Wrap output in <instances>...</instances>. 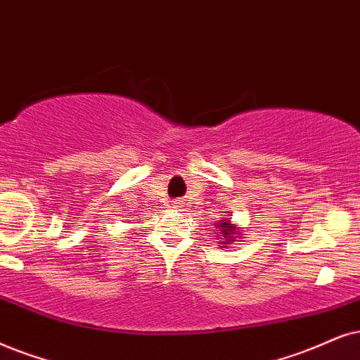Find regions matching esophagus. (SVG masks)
<instances>
[{
  "label": "esophagus",
  "mask_w": 360,
  "mask_h": 360,
  "mask_svg": "<svg viewBox=\"0 0 360 360\" xmlns=\"http://www.w3.org/2000/svg\"><path fill=\"white\" fill-rule=\"evenodd\" d=\"M172 207H174V209L181 207V202H179V201H174V202H172Z\"/></svg>",
  "instance_id": "obj_1"
}]
</instances>
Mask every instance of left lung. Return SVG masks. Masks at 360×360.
Instances as JSON below:
<instances>
[{"label":"left lung","mask_w":360,"mask_h":360,"mask_svg":"<svg viewBox=\"0 0 360 360\" xmlns=\"http://www.w3.org/2000/svg\"><path fill=\"white\" fill-rule=\"evenodd\" d=\"M219 227H221V234L224 236V238H226V243H227V240H229L227 238H234L233 226H231L229 222H221ZM231 240H233V239H231ZM226 243H222V244H226Z\"/></svg>","instance_id":"left-lung-1"}]
</instances>
